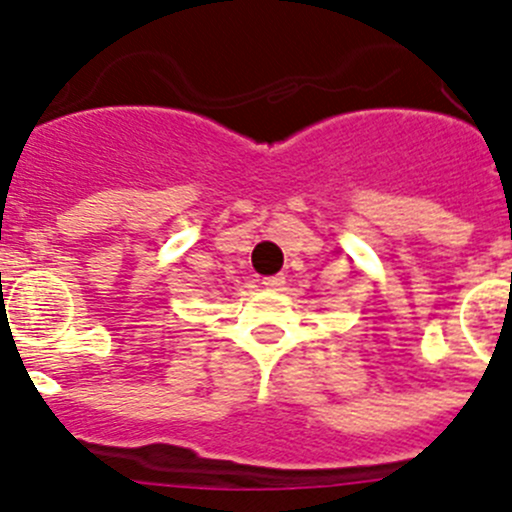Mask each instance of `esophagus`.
Here are the masks:
<instances>
[{
	"label": "esophagus",
	"instance_id": "obj_1",
	"mask_svg": "<svg viewBox=\"0 0 512 512\" xmlns=\"http://www.w3.org/2000/svg\"><path fill=\"white\" fill-rule=\"evenodd\" d=\"M262 285H265L267 289H282V285H285V275L265 277V280H262Z\"/></svg>",
	"mask_w": 512,
	"mask_h": 512
}]
</instances>
